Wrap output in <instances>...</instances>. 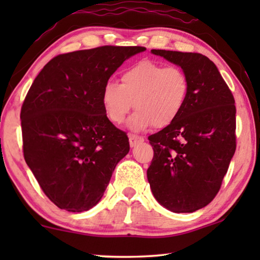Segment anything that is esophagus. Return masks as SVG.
Here are the masks:
<instances>
[{
	"instance_id": "esophagus-1",
	"label": "esophagus",
	"mask_w": 260,
	"mask_h": 260,
	"mask_svg": "<svg viewBox=\"0 0 260 260\" xmlns=\"http://www.w3.org/2000/svg\"><path fill=\"white\" fill-rule=\"evenodd\" d=\"M128 138H129V146L132 148L136 147V146H138V144L142 143L143 141H144V139L142 138V136H138V135H134V134H129Z\"/></svg>"
}]
</instances>
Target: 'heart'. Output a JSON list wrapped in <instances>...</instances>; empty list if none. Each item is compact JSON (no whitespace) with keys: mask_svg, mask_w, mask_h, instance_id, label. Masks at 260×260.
<instances>
[{"mask_svg":"<svg viewBox=\"0 0 260 260\" xmlns=\"http://www.w3.org/2000/svg\"><path fill=\"white\" fill-rule=\"evenodd\" d=\"M190 83L183 70L153 60H141L121 74V85L109 81L102 90L105 114L114 124L129 118L131 129L141 132L153 125L165 128L178 119L187 103Z\"/></svg>","mask_w":260,"mask_h":260,"instance_id":"1","label":"heart"}]
</instances>
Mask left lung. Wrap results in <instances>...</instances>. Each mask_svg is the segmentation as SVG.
Wrapping results in <instances>:
<instances>
[{"label":"left lung","instance_id":"1","mask_svg":"<svg viewBox=\"0 0 260 260\" xmlns=\"http://www.w3.org/2000/svg\"><path fill=\"white\" fill-rule=\"evenodd\" d=\"M181 68L190 83L173 124L149 136L153 148L147 171L152 195L174 213H189L217 195L236 149V108L212 60L197 52L152 49Z\"/></svg>","mask_w":260,"mask_h":260}]
</instances>
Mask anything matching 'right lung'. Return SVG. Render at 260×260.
<instances>
[{
    "label": "right lung",
    "mask_w": 260,
    "mask_h": 260,
    "mask_svg": "<svg viewBox=\"0 0 260 260\" xmlns=\"http://www.w3.org/2000/svg\"><path fill=\"white\" fill-rule=\"evenodd\" d=\"M144 50L104 46L59 55L30 86L20 112L24 157L59 209L94 208L128 153V138L108 119L101 98L117 69Z\"/></svg>",
    "instance_id": "right-lung-1"
}]
</instances>
